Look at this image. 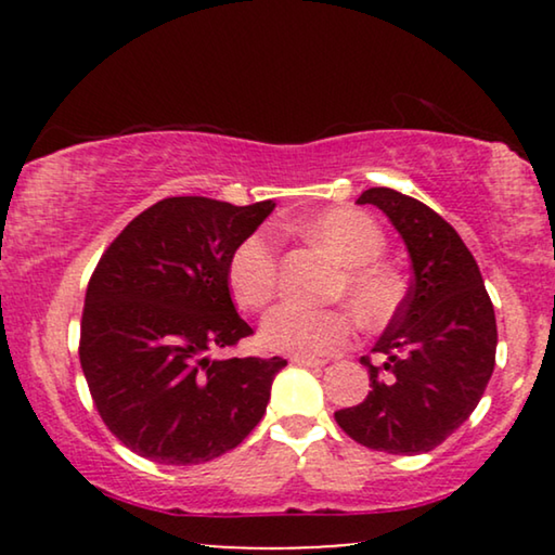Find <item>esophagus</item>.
Here are the masks:
<instances>
[{
	"label": "esophagus",
	"mask_w": 555,
	"mask_h": 555,
	"mask_svg": "<svg viewBox=\"0 0 555 555\" xmlns=\"http://www.w3.org/2000/svg\"><path fill=\"white\" fill-rule=\"evenodd\" d=\"M291 363H295V366H308V369H323L325 366L323 359H310V356H291Z\"/></svg>",
	"instance_id": "1"
}]
</instances>
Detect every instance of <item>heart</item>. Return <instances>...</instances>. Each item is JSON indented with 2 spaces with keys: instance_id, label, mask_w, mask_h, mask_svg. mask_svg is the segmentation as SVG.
I'll list each match as a JSON object with an SVG mask.
<instances>
[{
  "instance_id": "heart-1",
  "label": "heart",
  "mask_w": 555,
  "mask_h": 555,
  "mask_svg": "<svg viewBox=\"0 0 555 555\" xmlns=\"http://www.w3.org/2000/svg\"><path fill=\"white\" fill-rule=\"evenodd\" d=\"M302 232L321 245L340 268L336 293L344 295L363 323H384L399 302V283L378 262L386 240L382 227L351 207L325 209L308 217ZM227 285L237 306L260 310L278 287V249L268 232H253L234 247L227 262ZM351 318L344 310H313L285 302L262 321V344L270 351L295 356H328L351 340Z\"/></svg>"
}]
</instances>
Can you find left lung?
<instances>
[{
	"instance_id": "8db88e82",
	"label": "left lung",
	"mask_w": 555,
	"mask_h": 555,
	"mask_svg": "<svg viewBox=\"0 0 555 555\" xmlns=\"http://www.w3.org/2000/svg\"><path fill=\"white\" fill-rule=\"evenodd\" d=\"M359 204L389 217L412 260V285L369 356L371 391L336 412L338 427L369 450L422 454L442 444L482 399L495 369L498 325L480 268L450 222L427 204L386 186Z\"/></svg>"
}]
</instances>
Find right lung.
I'll return each mask as SVG.
<instances>
[{"instance_id":"add662e5","label":"right lung","mask_w":555,"mask_h":555,"mask_svg":"<svg viewBox=\"0 0 555 555\" xmlns=\"http://www.w3.org/2000/svg\"><path fill=\"white\" fill-rule=\"evenodd\" d=\"M275 204L169 196L105 249L88 283L80 366L105 427L158 465L230 452L262 420L285 359H211L253 333L227 262Z\"/></svg>"}]
</instances>
